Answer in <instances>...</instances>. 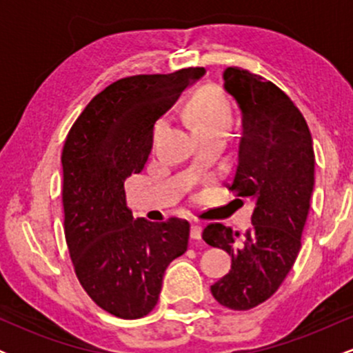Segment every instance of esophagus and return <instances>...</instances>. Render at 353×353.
I'll return each mask as SVG.
<instances>
[{
	"label": "esophagus",
	"mask_w": 353,
	"mask_h": 353,
	"mask_svg": "<svg viewBox=\"0 0 353 353\" xmlns=\"http://www.w3.org/2000/svg\"><path fill=\"white\" fill-rule=\"evenodd\" d=\"M202 236V228L199 224H192V228H190V237L194 239V241H199Z\"/></svg>",
	"instance_id": "34e87169"
}]
</instances>
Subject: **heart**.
Masks as SVG:
<instances>
[{"label": "heart", "instance_id": "obj_1", "mask_svg": "<svg viewBox=\"0 0 353 353\" xmlns=\"http://www.w3.org/2000/svg\"><path fill=\"white\" fill-rule=\"evenodd\" d=\"M188 117L197 134L228 132L232 124V111L228 98L216 88H204L190 99Z\"/></svg>", "mask_w": 353, "mask_h": 353}]
</instances>
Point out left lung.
Returning a JSON list of instances; mask_svg holds the SVG:
<instances>
[{
    "mask_svg": "<svg viewBox=\"0 0 353 353\" xmlns=\"http://www.w3.org/2000/svg\"><path fill=\"white\" fill-rule=\"evenodd\" d=\"M224 89L241 111L237 169L230 190L254 201L252 228L244 236L209 224L202 239L232 257L229 274L210 287L232 310L265 302L292 269L314 192V144L302 112L270 81L228 68Z\"/></svg>",
    "mask_w": 353,
    "mask_h": 353,
    "instance_id": "1",
    "label": "left lung"
}]
</instances>
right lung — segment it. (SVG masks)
Wrapping results in <instances>:
<instances>
[{
    "mask_svg": "<svg viewBox=\"0 0 353 353\" xmlns=\"http://www.w3.org/2000/svg\"><path fill=\"white\" fill-rule=\"evenodd\" d=\"M202 68L116 81L91 99L63 148L64 234L81 285L101 309L139 319L156 307L168 265L188 250L189 222L134 219L124 181L143 171L154 124Z\"/></svg>",
    "mask_w": 353,
    "mask_h": 353,
    "instance_id": "add662e5",
    "label": "right lung"
}]
</instances>
